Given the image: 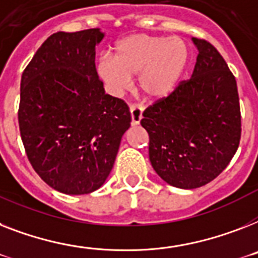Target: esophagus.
<instances>
[{
	"instance_id": "esophagus-1",
	"label": "esophagus",
	"mask_w": 258,
	"mask_h": 258,
	"mask_svg": "<svg viewBox=\"0 0 258 258\" xmlns=\"http://www.w3.org/2000/svg\"><path fill=\"white\" fill-rule=\"evenodd\" d=\"M130 112H131V119L133 124H139L142 118H143V108L140 104H131L130 106Z\"/></svg>"
}]
</instances>
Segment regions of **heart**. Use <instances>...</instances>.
Returning <instances> with one entry per match:
<instances>
[{"instance_id":"obj_1","label":"heart","mask_w":258,"mask_h":258,"mask_svg":"<svg viewBox=\"0 0 258 258\" xmlns=\"http://www.w3.org/2000/svg\"><path fill=\"white\" fill-rule=\"evenodd\" d=\"M187 63V43L179 37L134 34L116 43L114 58L100 56L96 70L115 95L127 91L131 78L139 75L142 95L158 100L175 90Z\"/></svg>"}]
</instances>
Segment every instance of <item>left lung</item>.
Here are the masks:
<instances>
[{"label":"left lung","mask_w":258,"mask_h":258,"mask_svg":"<svg viewBox=\"0 0 258 258\" xmlns=\"http://www.w3.org/2000/svg\"><path fill=\"white\" fill-rule=\"evenodd\" d=\"M198 58L192 77L144 110L150 162L169 185L203 187L216 179L241 138L237 83L216 47L192 38Z\"/></svg>","instance_id":"obj_1"}]
</instances>
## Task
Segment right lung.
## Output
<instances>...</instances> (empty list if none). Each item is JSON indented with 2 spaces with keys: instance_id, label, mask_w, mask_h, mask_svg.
<instances>
[{
  "instance_id": "obj_1",
  "label": "right lung",
  "mask_w": 258,
  "mask_h": 258,
  "mask_svg": "<svg viewBox=\"0 0 258 258\" xmlns=\"http://www.w3.org/2000/svg\"><path fill=\"white\" fill-rule=\"evenodd\" d=\"M99 29L50 35L21 78L18 108L27 159L43 181L66 195L91 194L114 167L131 114L104 93L95 68Z\"/></svg>"
}]
</instances>
